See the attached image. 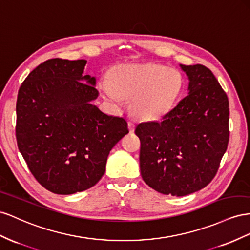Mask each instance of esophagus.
<instances>
[{
    "label": "esophagus",
    "mask_w": 250,
    "mask_h": 250,
    "mask_svg": "<svg viewBox=\"0 0 250 250\" xmlns=\"http://www.w3.org/2000/svg\"><path fill=\"white\" fill-rule=\"evenodd\" d=\"M127 127H129V130H130L131 133H133L135 131V124L133 123V121L130 120L129 123H127Z\"/></svg>",
    "instance_id": "1"
}]
</instances>
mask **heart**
<instances>
[{
	"mask_svg": "<svg viewBox=\"0 0 250 250\" xmlns=\"http://www.w3.org/2000/svg\"><path fill=\"white\" fill-rule=\"evenodd\" d=\"M183 88L177 70L158 63L125 65L114 71L112 82L104 81V96L114 103L132 99L131 110L145 121L159 120L173 109Z\"/></svg>",
	"mask_w": 250,
	"mask_h": 250,
	"instance_id": "obj_1",
	"label": "heart"
}]
</instances>
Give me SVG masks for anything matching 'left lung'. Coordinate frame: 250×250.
<instances>
[{"label": "left lung", "mask_w": 250, "mask_h": 250, "mask_svg": "<svg viewBox=\"0 0 250 250\" xmlns=\"http://www.w3.org/2000/svg\"><path fill=\"white\" fill-rule=\"evenodd\" d=\"M188 78V95L162 118L137 125L140 173L163 195L187 196L215 177L226 152L228 98L211 71L180 65Z\"/></svg>", "instance_id": "left-lung-1"}]
</instances>
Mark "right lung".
<instances>
[{
    "label": "right lung",
    "instance_id": "right-lung-1",
    "mask_svg": "<svg viewBox=\"0 0 250 250\" xmlns=\"http://www.w3.org/2000/svg\"><path fill=\"white\" fill-rule=\"evenodd\" d=\"M85 60L52 59L21 85L17 141L30 172L42 187L71 195L95 185L113 146L129 133L125 118L92 104L96 77L84 75Z\"/></svg>",
    "mask_w": 250,
    "mask_h": 250
}]
</instances>
